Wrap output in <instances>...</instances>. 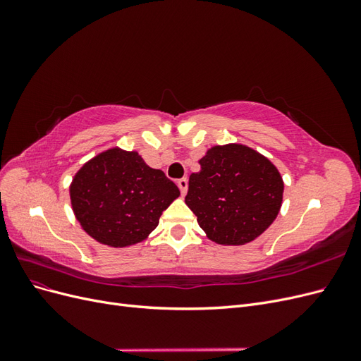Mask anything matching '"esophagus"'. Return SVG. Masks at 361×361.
<instances>
[{"label":"esophagus","instance_id":"34e87169","mask_svg":"<svg viewBox=\"0 0 361 361\" xmlns=\"http://www.w3.org/2000/svg\"><path fill=\"white\" fill-rule=\"evenodd\" d=\"M178 187H179L180 192H182V195L187 194V190H188V179H187V178L179 179V180H178Z\"/></svg>","mask_w":361,"mask_h":361}]
</instances>
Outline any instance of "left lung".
Segmentation results:
<instances>
[{"label": "left lung", "mask_w": 361, "mask_h": 361, "mask_svg": "<svg viewBox=\"0 0 361 361\" xmlns=\"http://www.w3.org/2000/svg\"><path fill=\"white\" fill-rule=\"evenodd\" d=\"M191 173L185 203L216 244L243 245L276 220L283 180L271 161L241 145L215 146Z\"/></svg>", "instance_id": "1"}]
</instances>
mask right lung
I'll list each match as a JSON object with an SVG mask.
<instances>
[{
    "label": "right lung",
    "instance_id": "1",
    "mask_svg": "<svg viewBox=\"0 0 361 361\" xmlns=\"http://www.w3.org/2000/svg\"><path fill=\"white\" fill-rule=\"evenodd\" d=\"M179 194L164 171L150 169L137 152L120 149L87 162L71 185L76 220L96 241L110 247L143 241Z\"/></svg>",
    "mask_w": 361,
    "mask_h": 361
}]
</instances>
